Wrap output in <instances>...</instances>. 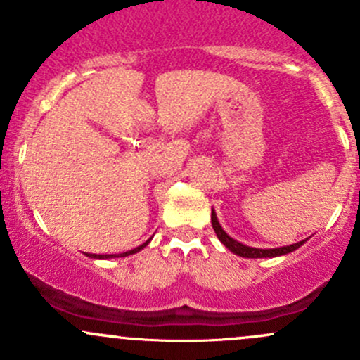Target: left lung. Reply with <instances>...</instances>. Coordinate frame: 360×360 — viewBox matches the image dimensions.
<instances>
[{
  "label": "left lung",
  "instance_id": "1",
  "mask_svg": "<svg viewBox=\"0 0 360 360\" xmlns=\"http://www.w3.org/2000/svg\"><path fill=\"white\" fill-rule=\"evenodd\" d=\"M210 221H212V228L214 231H216L217 238L221 240V244L224 245L228 250H231L233 254H237V256L240 257H250V259H257V257H277V256H285V254L292 252V250H296L297 248H301V245L304 244V242L308 240H301V242H296V244H291V245H284V248H275V249H257V248H249V245L242 244V242L235 240V238H231L230 235L226 233V231L223 230V226L219 224V221H217V216L216 212H214L212 209V214H210Z\"/></svg>",
  "mask_w": 360,
  "mask_h": 360
}]
</instances>
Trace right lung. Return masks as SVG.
Wrapping results in <instances>:
<instances>
[{"label":"right lung","instance_id":"obj_1","mask_svg":"<svg viewBox=\"0 0 360 360\" xmlns=\"http://www.w3.org/2000/svg\"><path fill=\"white\" fill-rule=\"evenodd\" d=\"M150 242H151V238H150V240L144 242V244H141L139 248H136L132 250H127V252H120V254H90V252H83V254H85V256H89V257H92V259H112V257H125V256H130V254L139 252V250L146 248Z\"/></svg>","mask_w":360,"mask_h":360}]
</instances>
